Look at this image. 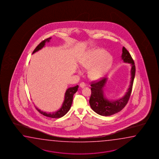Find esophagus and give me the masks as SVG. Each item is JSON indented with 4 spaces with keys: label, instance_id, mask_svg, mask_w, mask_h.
I'll return each instance as SVG.
<instances>
[{
    "label": "esophagus",
    "instance_id": "1",
    "mask_svg": "<svg viewBox=\"0 0 159 159\" xmlns=\"http://www.w3.org/2000/svg\"><path fill=\"white\" fill-rule=\"evenodd\" d=\"M80 87H81V88H84V87L86 86V84H84V82H82V83H81V84H80Z\"/></svg>",
    "mask_w": 159,
    "mask_h": 159
}]
</instances>
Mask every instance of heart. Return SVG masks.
Wrapping results in <instances>:
<instances>
[{
    "mask_svg": "<svg viewBox=\"0 0 159 159\" xmlns=\"http://www.w3.org/2000/svg\"><path fill=\"white\" fill-rule=\"evenodd\" d=\"M112 56L105 50L95 48L91 50L80 61L81 68L89 70V77L96 80L103 77L108 72L112 63ZM80 73V71H79Z\"/></svg>",
    "mask_w": 159,
    "mask_h": 159,
    "instance_id": "heart-1",
    "label": "heart"
}]
</instances>
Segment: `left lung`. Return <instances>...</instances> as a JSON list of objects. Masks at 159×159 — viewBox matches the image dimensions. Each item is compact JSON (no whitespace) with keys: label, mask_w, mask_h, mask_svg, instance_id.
<instances>
[{"label":"left lung","mask_w":159,"mask_h":159,"mask_svg":"<svg viewBox=\"0 0 159 159\" xmlns=\"http://www.w3.org/2000/svg\"><path fill=\"white\" fill-rule=\"evenodd\" d=\"M121 57L125 62L130 63L131 66L130 84L124 97L115 101H110L106 99L104 95L103 87L106 84L107 78H102L91 84V93L89 103L93 111L100 115L109 116L121 111L127 104L130 97L135 74V66L130 54L125 47L122 48Z\"/></svg>","instance_id":"obj_1"}]
</instances>
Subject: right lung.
Instances as JSON below:
<instances>
[{
	"instance_id": "right-lung-1",
	"label": "right lung",
	"mask_w": 159,
	"mask_h": 159,
	"mask_svg": "<svg viewBox=\"0 0 159 159\" xmlns=\"http://www.w3.org/2000/svg\"><path fill=\"white\" fill-rule=\"evenodd\" d=\"M51 38H48L44 39L42 42H41V43L38 45L37 47L35 48V50L33 51V53H35V52L42 49L44 46L46 42H48L51 39ZM78 85H77L74 87H69L66 90V93H65L64 101L62 103V107L60 109H59L56 112H53V113H46V112L42 111L40 109H38L37 108H36V107H35V108L40 113L43 115L46 116V117L52 118H60L65 115L66 113L69 111V109L72 106L73 95L77 92V91L78 90Z\"/></svg>"
}]
</instances>
